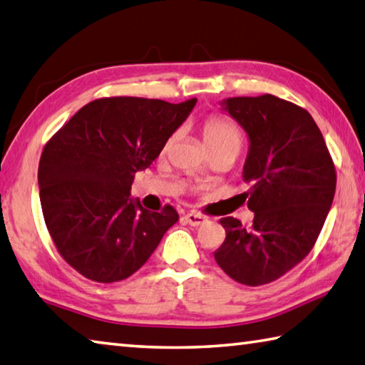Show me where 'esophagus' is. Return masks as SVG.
<instances>
[{
    "label": "esophagus",
    "instance_id": "34e87169",
    "mask_svg": "<svg viewBox=\"0 0 365 365\" xmlns=\"http://www.w3.org/2000/svg\"><path fill=\"white\" fill-rule=\"evenodd\" d=\"M184 219H185V222H187L189 225H202V224H205L206 222V217L205 216H202V215H198V212H187V215L184 216Z\"/></svg>",
    "mask_w": 365,
    "mask_h": 365
}]
</instances>
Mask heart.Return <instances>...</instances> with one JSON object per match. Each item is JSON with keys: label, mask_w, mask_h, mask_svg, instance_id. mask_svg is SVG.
I'll use <instances>...</instances> for the list:
<instances>
[{"label": "heart", "mask_w": 365, "mask_h": 365, "mask_svg": "<svg viewBox=\"0 0 365 365\" xmlns=\"http://www.w3.org/2000/svg\"><path fill=\"white\" fill-rule=\"evenodd\" d=\"M202 133L203 143L208 150L229 148L240 153V149H242V135H240L238 128L233 125L232 120L222 118V115H211V118L206 119L202 125ZM176 135L178 133H173L165 141L163 150H167L173 144Z\"/></svg>", "instance_id": "1"}]
</instances>
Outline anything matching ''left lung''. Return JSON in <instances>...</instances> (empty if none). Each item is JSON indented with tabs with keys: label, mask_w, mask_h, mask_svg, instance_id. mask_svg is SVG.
<instances>
[{
	"label": "left lung",
	"mask_w": 365,
	"mask_h": 365,
	"mask_svg": "<svg viewBox=\"0 0 365 365\" xmlns=\"http://www.w3.org/2000/svg\"><path fill=\"white\" fill-rule=\"evenodd\" d=\"M250 136L243 180L251 229L222 217L217 265L232 279L262 286L302 262L318 240L335 195L336 171L319 127L307 109L260 95L224 101Z\"/></svg>",
	"instance_id": "obj_1"
}]
</instances>
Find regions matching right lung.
Listing matches in <instances>:
<instances>
[{
    "label": "right lung",
    "mask_w": 365,
    "mask_h": 365,
    "mask_svg": "<svg viewBox=\"0 0 365 365\" xmlns=\"http://www.w3.org/2000/svg\"><path fill=\"white\" fill-rule=\"evenodd\" d=\"M195 103L98 98L46 143L38 168L41 208L58 254L82 277L97 283L132 277L178 222L173 206L150 212L130 200V189Z\"/></svg>",
    "instance_id": "right-lung-1"
}]
</instances>
